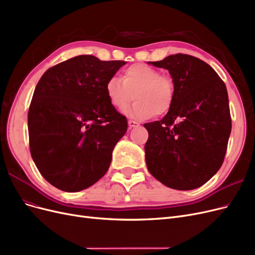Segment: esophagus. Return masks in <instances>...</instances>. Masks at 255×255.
Returning <instances> with one entry per match:
<instances>
[{
    "label": "esophagus",
    "instance_id": "obj_1",
    "mask_svg": "<svg viewBox=\"0 0 255 255\" xmlns=\"http://www.w3.org/2000/svg\"><path fill=\"white\" fill-rule=\"evenodd\" d=\"M128 125H129L130 128H134V127H137L139 124H138L137 122H135V121H133V120H129V121H128Z\"/></svg>",
    "mask_w": 255,
    "mask_h": 255
}]
</instances>
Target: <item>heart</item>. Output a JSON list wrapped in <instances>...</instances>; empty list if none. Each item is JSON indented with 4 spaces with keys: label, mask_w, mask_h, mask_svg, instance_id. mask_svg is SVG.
Here are the masks:
<instances>
[{
    "label": "heart",
    "mask_w": 255,
    "mask_h": 255,
    "mask_svg": "<svg viewBox=\"0 0 255 255\" xmlns=\"http://www.w3.org/2000/svg\"><path fill=\"white\" fill-rule=\"evenodd\" d=\"M105 88L112 107L119 111L126 109L134 98L128 115L140 120L165 116L172 108L176 93L171 75L144 63L128 66L123 70L121 80L109 79Z\"/></svg>",
    "instance_id": "heart-1"
}]
</instances>
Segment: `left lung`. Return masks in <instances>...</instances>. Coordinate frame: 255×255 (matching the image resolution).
I'll list each match as a JSON object with an SVG mask.
<instances>
[{
  "mask_svg": "<svg viewBox=\"0 0 255 255\" xmlns=\"http://www.w3.org/2000/svg\"><path fill=\"white\" fill-rule=\"evenodd\" d=\"M168 69L176 93L173 106L161 120L146 123L149 172L176 190L199 188L219 171L231 132L226 85L210 65L176 53L151 63Z\"/></svg>",
  "mask_w": 255,
  "mask_h": 255,
  "instance_id": "8db88e82",
  "label": "left lung"
}]
</instances>
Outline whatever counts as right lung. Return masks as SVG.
<instances>
[{
	"mask_svg": "<svg viewBox=\"0 0 255 255\" xmlns=\"http://www.w3.org/2000/svg\"><path fill=\"white\" fill-rule=\"evenodd\" d=\"M125 64L78 55L52 66L37 83L28 110L30 153L42 176L58 189L84 190L109 169L128 125L105 87Z\"/></svg>",
	"mask_w": 255,
	"mask_h": 255,
	"instance_id": "right-lung-1",
	"label": "right lung"
}]
</instances>
